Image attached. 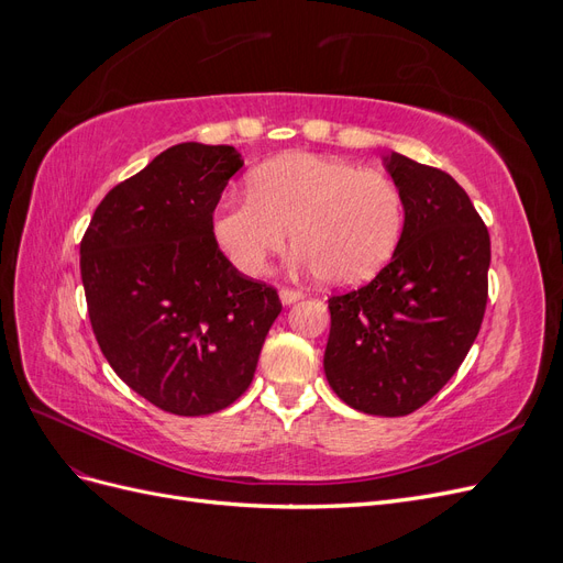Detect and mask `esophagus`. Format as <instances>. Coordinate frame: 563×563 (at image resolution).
Masks as SVG:
<instances>
[{
    "mask_svg": "<svg viewBox=\"0 0 563 563\" xmlns=\"http://www.w3.org/2000/svg\"><path fill=\"white\" fill-rule=\"evenodd\" d=\"M302 296H305V294H302V291H298V288H282V291H279V298H282V302H284V305L298 302Z\"/></svg>",
    "mask_w": 563,
    "mask_h": 563,
    "instance_id": "34e87169",
    "label": "esophagus"
}]
</instances>
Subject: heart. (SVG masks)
<instances>
[{"mask_svg":"<svg viewBox=\"0 0 563 563\" xmlns=\"http://www.w3.org/2000/svg\"><path fill=\"white\" fill-rule=\"evenodd\" d=\"M213 230L244 275H263L294 236L300 267L335 286H360L378 275L401 242L404 197L378 172L296 152L255 168L251 195L220 203Z\"/></svg>","mask_w":563,"mask_h":563,"instance_id":"b5f03b06","label":"heart"}]
</instances>
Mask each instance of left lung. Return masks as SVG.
<instances>
[{
  "label": "left lung",
  "mask_w": 563,
  "mask_h": 563,
  "mask_svg": "<svg viewBox=\"0 0 563 563\" xmlns=\"http://www.w3.org/2000/svg\"><path fill=\"white\" fill-rule=\"evenodd\" d=\"M385 166L404 197L401 242L376 279L329 298L323 371L347 406L397 418L451 380L479 333L490 236L446 172L399 152Z\"/></svg>",
  "instance_id": "8db88e82"
}]
</instances>
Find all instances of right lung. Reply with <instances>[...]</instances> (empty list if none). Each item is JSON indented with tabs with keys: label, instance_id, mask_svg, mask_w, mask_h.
Wrapping results in <instances>:
<instances>
[{
	"label": "right lung",
	"instance_id": "obj_1",
	"mask_svg": "<svg viewBox=\"0 0 563 563\" xmlns=\"http://www.w3.org/2000/svg\"><path fill=\"white\" fill-rule=\"evenodd\" d=\"M244 166L232 145L180 143L98 203L79 244L100 352L133 391L176 416H209L253 380L282 302L244 277L213 211Z\"/></svg>",
	"mask_w": 563,
	"mask_h": 563
}]
</instances>
